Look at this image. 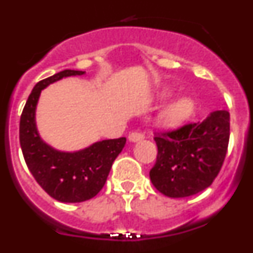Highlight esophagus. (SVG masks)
Segmentation results:
<instances>
[{
	"label": "esophagus",
	"instance_id": "obj_1",
	"mask_svg": "<svg viewBox=\"0 0 253 253\" xmlns=\"http://www.w3.org/2000/svg\"><path fill=\"white\" fill-rule=\"evenodd\" d=\"M128 139H129V142L135 143V142H139V140L144 139V135H143V134H140V133H130V134H129Z\"/></svg>",
	"mask_w": 253,
	"mask_h": 253
}]
</instances>
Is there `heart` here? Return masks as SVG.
Here are the masks:
<instances>
[{
	"label": "heart",
	"instance_id": "heart-1",
	"mask_svg": "<svg viewBox=\"0 0 253 253\" xmlns=\"http://www.w3.org/2000/svg\"><path fill=\"white\" fill-rule=\"evenodd\" d=\"M173 96V91L171 88H162L156 93L157 101H166ZM196 109L195 100L190 96H180L176 97L169 104L162 107V110L158 113L157 126L165 130H172V129L180 128L181 125L185 124L187 120L194 115Z\"/></svg>",
	"mask_w": 253,
	"mask_h": 253
}]
</instances>
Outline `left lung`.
Here are the masks:
<instances>
[{
	"instance_id": "1",
	"label": "left lung",
	"mask_w": 253,
	"mask_h": 253,
	"mask_svg": "<svg viewBox=\"0 0 253 253\" xmlns=\"http://www.w3.org/2000/svg\"><path fill=\"white\" fill-rule=\"evenodd\" d=\"M157 162L152 184L167 198H187L211 185L222 169L229 142V113L216 110L203 122L154 138Z\"/></svg>"
}]
</instances>
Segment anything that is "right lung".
<instances>
[{"mask_svg": "<svg viewBox=\"0 0 253 253\" xmlns=\"http://www.w3.org/2000/svg\"><path fill=\"white\" fill-rule=\"evenodd\" d=\"M84 75L82 71L64 69L38 82L20 118V146L26 166L43 190L60 203H81L97 195L126 142L124 137L105 139L67 152L51 147L40 137L35 118L42 91L62 78Z\"/></svg>", "mask_w": 253, "mask_h": 253, "instance_id": "add662e5", "label": "right lung"}]
</instances>
